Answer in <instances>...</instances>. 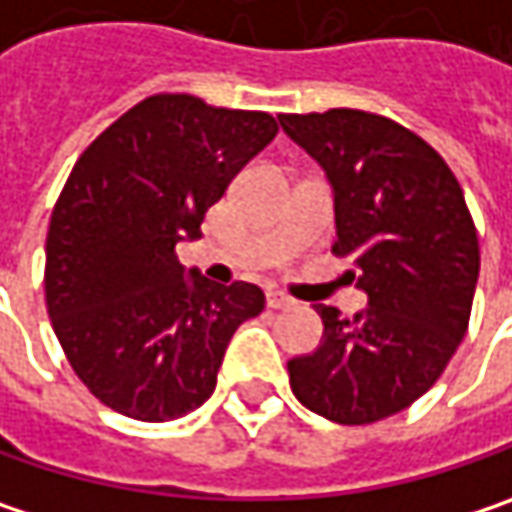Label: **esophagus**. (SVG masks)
I'll use <instances>...</instances> for the list:
<instances>
[{"label":"esophagus","instance_id":"esophagus-1","mask_svg":"<svg viewBox=\"0 0 512 512\" xmlns=\"http://www.w3.org/2000/svg\"><path fill=\"white\" fill-rule=\"evenodd\" d=\"M266 304L275 307V310H287V307H296V299H290L281 290H266Z\"/></svg>","mask_w":512,"mask_h":512}]
</instances>
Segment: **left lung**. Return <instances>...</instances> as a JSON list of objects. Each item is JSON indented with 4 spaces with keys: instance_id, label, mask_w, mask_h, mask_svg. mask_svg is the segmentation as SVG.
Wrapping results in <instances>:
<instances>
[{
    "instance_id": "1",
    "label": "left lung",
    "mask_w": 512,
    "mask_h": 512,
    "mask_svg": "<svg viewBox=\"0 0 512 512\" xmlns=\"http://www.w3.org/2000/svg\"><path fill=\"white\" fill-rule=\"evenodd\" d=\"M293 143L325 169L334 252L366 307L351 319L319 304L322 343L293 357L290 387L307 410L369 425L410 407L457 351L475 299L481 252L448 163L393 119L334 108L281 114Z\"/></svg>"
}]
</instances>
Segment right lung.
I'll use <instances>...</instances> for the list:
<instances>
[{
  "label": "right lung",
  "mask_w": 512,
  "mask_h": 512,
  "mask_svg": "<svg viewBox=\"0 0 512 512\" xmlns=\"http://www.w3.org/2000/svg\"><path fill=\"white\" fill-rule=\"evenodd\" d=\"M278 134L263 111L158 93L75 161L46 237V307L102 404L140 422L202 407L234 331L263 310L246 281L213 284L175 257L234 175Z\"/></svg>",
  "instance_id": "right-lung-1"
}]
</instances>
